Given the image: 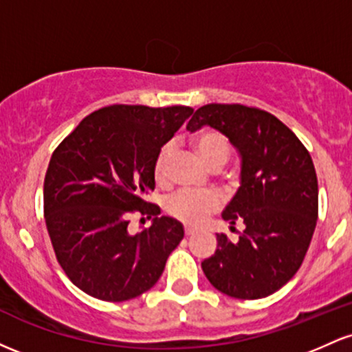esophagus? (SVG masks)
Segmentation results:
<instances>
[{
    "label": "esophagus",
    "instance_id": "34e87169",
    "mask_svg": "<svg viewBox=\"0 0 352 352\" xmlns=\"http://www.w3.org/2000/svg\"><path fill=\"white\" fill-rule=\"evenodd\" d=\"M193 233H195V230H193V228H188V227H185V235H187V236H192Z\"/></svg>",
    "mask_w": 352,
    "mask_h": 352
}]
</instances>
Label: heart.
<instances>
[{
  "label": "heart",
  "mask_w": 352,
  "mask_h": 352,
  "mask_svg": "<svg viewBox=\"0 0 352 352\" xmlns=\"http://www.w3.org/2000/svg\"><path fill=\"white\" fill-rule=\"evenodd\" d=\"M193 145H195L197 152L200 153L204 162L210 168L223 167L227 164L230 152H232L227 137L221 134V132L213 131V129L200 132L195 137V140H193ZM172 151V144H165L155 157V162H153V179H155L159 185L167 184L168 160H170ZM218 208H220V199H218L215 193L210 192L195 193L188 192V190H180V192H175L165 200V212L175 218V220H179L185 225H192V227L204 223L205 218L210 213L217 212Z\"/></svg>",
  "instance_id": "obj_1"
}]
</instances>
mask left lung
I'll use <instances>...</instances> for the list:
<instances>
[{"mask_svg":"<svg viewBox=\"0 0 352 352\" xmlns=\"http://www.w3.org/2000/svg\"><path fill=\"white\" fill-rule=\"evenodd\" d=\"M204 125L227 135L241 157L240 188L223 210L245 225L236 241L217 233L215 254L201 261L208 281L238 300H260L300 270L318 220V177L301 140L270 112L241 104L197 109L187 131Z\"/></svg>","mask_w":352,"mask_h":352,"instance_id":"left-lung-1","label":"left lung"}]
</instances>
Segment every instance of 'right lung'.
<instances>
[{
  "instance_id": "1",
  "label": "right lung",
  "mask_w": 352,
  "mask_h": 352,
  "mask_svg": "<svg viewBox=\"0 0 352 352\" xmlns=\"http://www.w3.org/2000/svg\"><path fill=\"white\" fill-rule=\"evenodd\" d=\"M192 112L116 104L80 120L52 152L44 220L60 268L89 296L119 302L148 292L184 238L180 221L159 217L145 195L155 188L157 153ZM134 212L154 220L131 236Z\"/></svg>"
}]
</instances>
